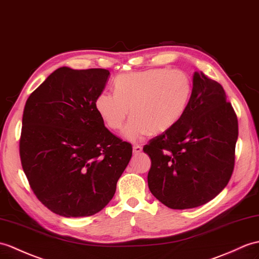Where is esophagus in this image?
I'll list each match as a JSON object with an SVG mask.
<instances>
[{
    "instance_id": "34e87169",
    "label": "esophagus",
    "mask_w": 259,
    "mask_h": 259,
    "mask_svg": "<svg viewBox=\"0 0 259 259\" xmlns=\"http://www.w3.org/2000/svg\"><path fill=\"white\" fill-rule=\"evenodd\" d=\"M141 151H142V147L139 146V144H135V146L132 147V152H134V154H138Z\"/></svg>"
}]
</instances>
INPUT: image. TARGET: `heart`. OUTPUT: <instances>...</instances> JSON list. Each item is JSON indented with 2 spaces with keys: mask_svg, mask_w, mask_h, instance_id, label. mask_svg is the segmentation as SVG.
Wrapping results in <instances>:
<instances>
[{
  "mask_svg": "<svg viewBox=\"0 0 259 259\" xmlns=\"http://www.w3.org/2000/svg\"><path fill=\"white\" fill-rule=\"evenodd\" d=\"M115 93L101 92L95 100L96 111L111 130L118 131L129 115L123 136L139 141L150 131L162 134L176 124L189 106L192 80L181 69L151 68L118 76Z\"/></svg>",
  "mask_w": 259,
  "mask_h": 259,
  "instance_id": "b5f03b06",
  "label": "heart"
}]
</instances>
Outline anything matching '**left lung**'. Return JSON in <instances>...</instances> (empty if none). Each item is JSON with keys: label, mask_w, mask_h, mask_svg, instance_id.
<instances>
[{"label": "left lung", "mask_w": 259, "mask_h": 259, "mask_svg": "<svg viewBox=\"0 0 259 259\" xmlns=\"http://www.w3.org/2000/svg\"><path fill=\"white\" fill-rule=\"evenodd\" d=\"M237 137V117L223 87L195 71L181 119L143 148L151 159V193L173 209L193 208L213 200L232 177Z\"/></svg>", "instance_id": "obj_1"}]
</instances>
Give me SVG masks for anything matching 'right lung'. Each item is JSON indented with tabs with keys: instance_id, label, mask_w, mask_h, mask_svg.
<instances>
[{
	"instance_id": "right-lung-1",
	"label": "right lung",
	"mask_w": 259,
	"mask_h": 259,
	"mask_svg": "<svg viewBox=\"0 0 259 259\" xmlns=\"http://www.w3.org/2000/svg\"><path fill=\"white\" fill-rule=\"evenodd\" d=\"M109 74L101 68L61 67L24 107V173L38 200L65 218L101 211L131 159V144L113 136L95 108Z\"/></svg>"
}]
</instances>
